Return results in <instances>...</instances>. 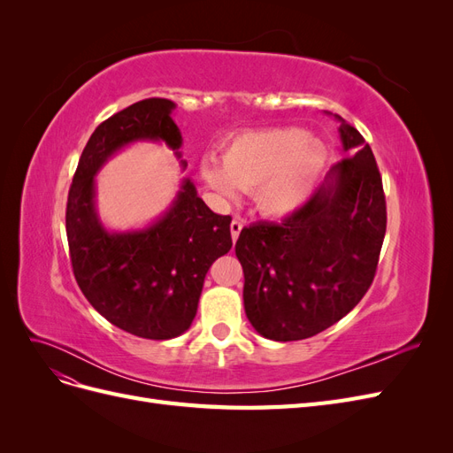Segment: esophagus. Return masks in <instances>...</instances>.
<instances>
[{
	"label": "esophagus",
	"mask_w": 453,
	"mask_h": 453,
	"mask_svg": "<svg viewBox=\"0 0 453 453\" xmlns=\"http://www.w3.org/2000/svg\"><path fill=\"white\" fill-rule=\"evenodd\" d=\"M242 228H243V225H242L240 221H236V219L230 223V234H232V242H234V243H236V240H238V236H240Z\"/></svg>",
	"instance_id": "esophagus-1"
}]
</instances>
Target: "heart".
Listing matches in <instances>:
<instances>
[{"instance_id":"b5f03b06","label":"heart","mask_w":453,"mask_h":453,"mask_svg":"<svg viewBox=\"0 0 453 453\" xmlns=\"http://www.w3.org/2000/svg\"><path fill=\"white\" fill-rule=\"evenodd\" d=\"M326 147L296 127L238 134L223 150V166L203 160V181L225 198L255 190L257 210L270 219L293 215L308 202L326 166Z\"/></svg>"}]
</instances>
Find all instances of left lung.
<instances>
[{"mask_svg":"<svg viewBox=\"0 0 453 453\" xmlns=\"http://www.w3.org/2000/svg\"><path fill=\"white\" fill-rule=\"evenodd\" d=\"M340 120L349 157L328 170L313 196L281 223L240 232L243 308L268 340L315 336L344 318L372 285L386 236L381 175L363 135Z\"/></svg>","mask_w":453,"mask_h":453,"instance_id":"left-lung-1","label":"left lung"}]
</instances>
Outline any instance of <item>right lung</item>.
<instances>
[{"mask_svg": "<svg viewBox=\"0 0 453 453\" xmlns=\"http://www.w3.org/2000/svg\"><path fill=\"white\" fill-rule=\"evenodd\" d=\"M175 104L149 98L122 109L94 130L67 195L65 232L73 276L100 315L134 336L170 340L193 323L203 278L232 248L230 215L213 213L185 177L155 223L111 232L96 210V173L135 142H164L181 158ZM183 168L187 162L181 160Z\"/></svg>", "mask_w": 453, "mask_h": 453, "instance_id": "1", "label": "right lung"}]
</instances>
